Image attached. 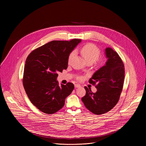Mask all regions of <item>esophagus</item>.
Segmentation results:
<instances>
[{"label":"esophagus","mask_w":146,"mask_h":146,"mask_svg":"<svg viewBox=\"0 0 146 146\" xmlns=\"http://www.w3.org/2000/svg\"><path fill=\"white\" fill-rule=\"evenodd\" d=\"M81 87V86H80V84H76L74 85V87H75V88H79V87Z\"/></svg>","instance_id":"1"}]
</instances>
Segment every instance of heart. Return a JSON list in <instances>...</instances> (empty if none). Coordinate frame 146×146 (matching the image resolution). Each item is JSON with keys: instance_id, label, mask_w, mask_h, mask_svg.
Instances as JSON below:
<instances>
[{"instance_id": "1", "label": "heart", "mask_w": 146, "mask_h": 146, "mask_svg": "<svg viewBox=\"0 0 146 146\" xmlns=\"http://www.w3.org/2000/svg\"><path fill=\"white\" fill-rule=\"evenodd\" d=\"M81 53L87 63L91 62L93 64L98 60L100 56V51L99 48L93 44H87L81 50ZM75 55V51H73L69 54L68 62H70Z\"/></svg>"}]
</instances>
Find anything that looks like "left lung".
I'll list each match as a JSON object with an SVG mask.
<instances>
[{
    "label": "left lung",
    "instance_id": "left-lung-1",
    "mask_svg": "<svg viewBox=\"0 0 146 146\" xmlns=\"http://www.w3.org/2000/svg\"><path fill=\"white\" fill-rule=\"evenodd\" d=\"M107 60L92 75L89 82L95 85V93L87 87L86 95L81 100L91 112L96 115L106 113L118 103L123 84L124 65L116 51L111 47L104 50Z\"/></svg>",
    "mask_w": 146,
    "mask_h": 146
}]
</instances>
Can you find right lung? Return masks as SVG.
<instances>
[{"label":"right lung","instance_id":"1","mask_svg":"<svg viewBox=\"0 0 146 146\" xmlns=\"http://www.w3.org/2000/svg\"><path fill=\"white\" fill-rule=\"evenodd\" d=\"M81 41L54 40L33 50L27 57L23 86L32 103L41 111L48 114L57 112L73 91L74 87L71 82L59 86L58 73L68 68L69 55Z\"/></svg>","mask_w":146,"mask_h":146}]
</instances>
